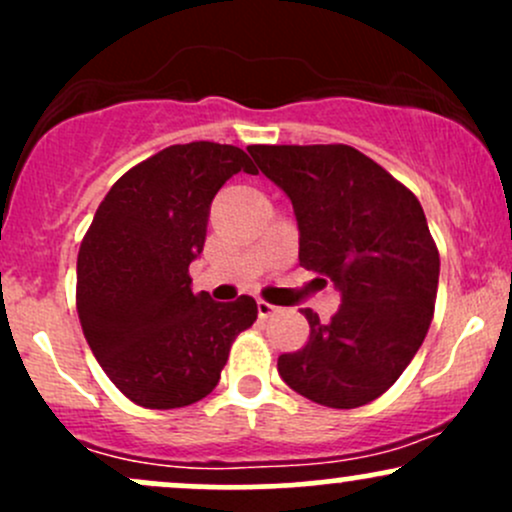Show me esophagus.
I'll return each mask as SVG.
<instances>
[{"label":"esophagus","mask_w":512,"mask_h":512,"mask_svg":"<svg viewBox=\"0 0 512 512\" xmlns=\"http://www.w3.org/2000/svg\"><path fill=\"white\" fill-rule=\"evenodd\" d=\"M274 313H279V308H276V305L267 303V301H257V315H260V317H272Z\"/></svg>","instance_id":"1"}]
</instances>
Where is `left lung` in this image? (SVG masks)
Wrapping results in <instances>:
<instances>
[{"label": "left lung", "mask_w": 512, "mask_h": 512, "mask_svg": "<svg viewBox=\"0 0 512 512\" xmlns=\"http://www.w3.org/2000/svg\"><path fill=\"white\" fill-rule=\"evenodd\" d=\"M248 151L291 199L301 267L342 293L330 322L303 310L308 344L279 356V375L317 404L363 407L404 373L431 327L440 257L424 209L354 146L257 144Z\"/></svg>", "instance_id": "1"}]
</instances>
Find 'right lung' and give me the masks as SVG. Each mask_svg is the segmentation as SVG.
I'll use <instances>...</instances> for the list:
<instances>
[{"instance_id":"1","label":"right lung","mask_w":512,"mask_h":512,"mask_svg":"<svg viewBox=\"0 0 512 512\" xmlns=\"http://www.w3.org/2000/svg\"><path fill=\"white\" fill-rule=\"evenodd\" d=\"M257 168L231 144H175L129 168L93 216L76 260V310L117 390L146 409H178L219 385L233 339L257 320L255 298L192 293L211 199Z\"/></svg>"}]
</instances>
